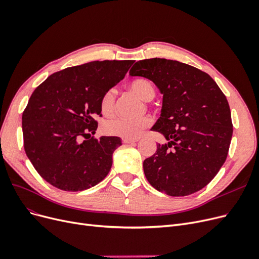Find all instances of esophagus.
<instances>
[{"label":"esophagus","instance_id":"obj_1","mask_svg":"<svg viewBox=\"0 0 259 259\" xmlns=\"http://www.w3.org/2000/svg\"><path fill=\"white\" fill-rule=\"evenodd\" d=\"M139 140L138 139H128V138H123L122 142L125 144H131V143H137Z\"/></svg>","mask_w":259,"mask_h":259}]
</instances>
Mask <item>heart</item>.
<instances>
[{
  "label": "heart",
  "mask_w": 259,
  "mask_h": 259,
  "mask_svg": "<svg viewBox=\"0 0 259 259\" xmlns=\"http://www.w3.org/2000/svg\"><path fill=\"white\" fill-rule=\"evenodd\" d=\"M130 90L144 100H150L154 96L153 84L146 79L133 80L130 85ZM115 102V94L113 90H109L100 100V109L104 114H109L113 111ZM150 125L148 117H140L136 119H127L121 117H115L108 119L104 122L103 131L109 136H115L121 138L134 139L138 138L142 131Z\"/></svg>",
  "instance_id": "heart-1"
}]
</instances>
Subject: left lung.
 <instances>
[{
    "label": "left lung",
    "mask_w": 259,
    "mask_h": 259,
    "mask_svg": "<svg viewBox=\"0 0 259 259\" xmlns=\"http://www.w3.org/2000/svg\"><path fill=\"white\" fill-rule=\"evenodd\" d=\"M132 77L151 80L163 95L161 116L152 127L167 143L144 161L148 182L172 197L205 187L227 160L233 134L230 106L212 78L176 60L136 62Z\"/></svg>",
    "instance_id": "1"
}]
</instances>
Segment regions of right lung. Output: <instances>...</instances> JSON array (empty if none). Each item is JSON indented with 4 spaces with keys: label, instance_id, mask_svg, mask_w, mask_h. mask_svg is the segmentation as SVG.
I'll return each mask as SVG.
<instances>
[{
    "label": "right lung",
    "instance_id": "add662e5",
    "mask_svg": "<svg viewBox=\"0 0 259 259\" xmlns=\"http://www.w3.org/2000/svg\"><path fill=\"white\" fill-rule=\"evenodd\" d=\"M133 62L104 60L67 67L33 91L22 115L24 149L51 185L81 192L107 177L121 140H88L87 136L97 129L94 117L102 113V97L125 77Z\"/></svg>",
    "mask_w": 259,
    "mask_h": 259
}]
</instances>
